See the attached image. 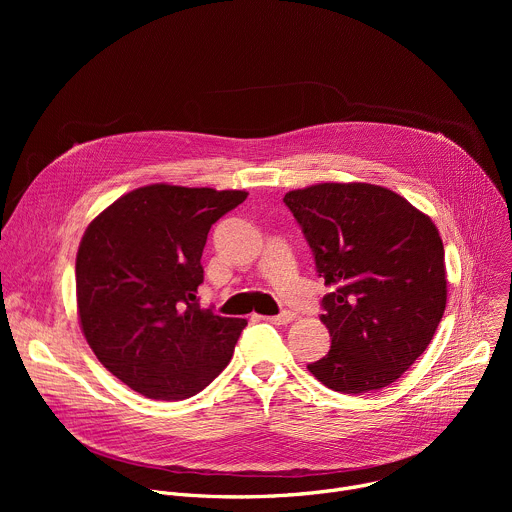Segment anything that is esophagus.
<instances>
[{"instance_id":"obj_1","label":"esophagus","mask_w":512,"mask_h":512,"mask_svg":"<svg viewBox=\"0 0 512 512\" xmlns=\"http://www.w3.org/2000/svg\"><path fill=\"white\" fill-rule=\"evenodd\" d=\"M294 318H296L294 312H281L277 316H263V320L271 322V324H289Z\"/></svg>"}]
</instances>
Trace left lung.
I'll list each match as a JSON object with an SVG mask.
<instances>
[{
  "instance_id": "1",
  "label": "left lung",
  "mask_w": 512,
  "mask_h": 512,
  "mask_svg": "<svg viewBox=\"0 0 512 512\" xmlns=\"http://www.w3.org/2000/svg\"><path fill=\"white\" fill-rule=\"evenodd\" d=\"M283 202L334 287L320 316L332 346L308 371L344 395L389 387L429 346L446 310L440 231L403 196L367 182H324Z\"/></svg>"
}]
</instances>
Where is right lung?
Listing matches in <instances>:
<instances>
[{
    "label": "right lung",
    "mask_w": 512,
    "mask_h": 512,
    "mask_svg": "<svg viewBox=\"0 0 512 512\" xmlns=\"http://www.w3.org/2000/svg\"><path fill=\"white\" fill-rule=\"evenodd\" d=\"M245 190L150 184L95 216L77 253V310L103 367L133 391L180 401L229 364L247 326L200 310L210 227Z\"/></svg>",
    "instance_id": "obj_1"
}]
</instances>
